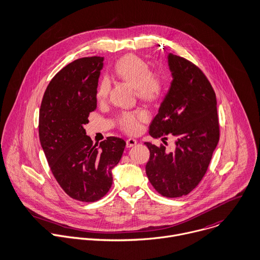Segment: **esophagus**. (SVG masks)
<instances>
[{
  "instance_id": "esophagus-1",
  "label": "esophagus",
  "mask_w": 260,
  "mask_h": 260,
  "mask_svg": "<svg viewBox=\"0 0 260 260\" xmlns=\"http://www.w3.org/2000/svg\"><path fill=\"white\" fill-rule=\"evenodd\" d=\"M136 143H137V140L134 139V138H128V139L126 140V146H127V147H132V146H134Z\"/></svg>"
}]
</instances>
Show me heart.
<instances>
[{"label":"heart","instance_id":"obj_1","mask_svg":"<svg viewBox=\"0 0 260 260\" xmlns=\"http://www.w3.org/2000/svg\"><path fill=\"white\" fill-rule=\"evenodd\" d=\"M113 72L117 77L131 84L135 88L138 98L145 101L160 99L167 89L166 75L161 71H150L149 64L134 54H128L120 58L115 63ZM109 88L107 80L100 82L98 88L99 99L108 95ZM148 117V113L143 109L124 112L119 117V126L128 134H138Z\"/></svg>","mask_w":260,"mask_h":260}]
</instances>
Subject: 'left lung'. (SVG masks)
I'll return each mask as SVG.
<instances>
[{"mask_svg": "<svg viewBox=\"0 0 260 260\" xmlns=\"http://www.w3.org/2000/svg\"><path fill=\"white\" fill-rule=\"evenodd\" d=\"M168 62L173 80L149 135L166 140L173 136L176 146L169 151L164 144L145 142L150 153L145 172L159 193L179 198L196 188L206 174L219 141V122L216 95L205 74L172 53Z\"/></svg>", "mask_w": 260, "mask_h": 260, "instance_id": "left-lung-1", "label": "left lung"}]
</instances>
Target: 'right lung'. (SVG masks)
<instances>
[{
    "instance_id": "obj_1",
    "label": "right lung",
    "mask_w": 260,
    "mask_h": 260,
    "mask_svg": "<svg viewBox=\"0 0 260 260\" xmlns=\"http://www.w3.org/2000/svg\"><path fill=\"white\" fill-rule=\"evenodd\" d=\"M103 57L79 58L49 83L41 103L39 136L49 167L71 198L95 202L112 184V169L120 162L126 142L108 137L98 145L83 125L96 110L97 84Z\"/></svg>"
}]
</instances>
